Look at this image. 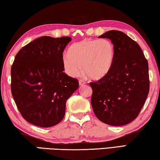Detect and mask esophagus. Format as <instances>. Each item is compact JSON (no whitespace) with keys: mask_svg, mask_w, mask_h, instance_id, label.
Returning <instances> with one entry per match:
<instances>
[{"mask_svg":"<svg viewBox=\"0 0 160 160\" xmlns=\"http://www.w3.org/2000/svg\"><path fill=\"white\" fill-rule=\"evenodd\" d=\"M78 83H79V85L80 86H83V85H84L85 83H86V82H84V81L82 80V79H80L79 81H78Z\"/></svg>","mask_w":160,"mask_h":160,"instance_id":"esophagus-1","label":"esophagus"}]
</instances>
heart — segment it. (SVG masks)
<instances>
[{
	"label": "heart",
	"instance_id": "b5f03b06",
	"mask_svg": "<svg viewBox=\"0 0 160 160\" xmlns=\"http://www.w3.org/2000/svg\"><path fill=\"white\" fill-rule=\"evenodd\" d=\"M115 47L107 39H83L73 44L69 52L62 56V64L68 75L76 77L82 71L93 80H98L108 74L113 64Z\"/></svg>",
	"mask_w": 160,
	"mask_h": 160
}]
</instances>
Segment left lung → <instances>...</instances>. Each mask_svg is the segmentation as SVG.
<instances>
[{
  "instance_id": "8db88e82",
  "label": "left lung",
  "mask_w": 160,
  "mask_h": 160,
  "mask_svg": "<svg viewBox=\"0 0 160 160\" xmlns=\"http://www.w3.org/2000/svg\"><path fill=\"white\" fill-rule=\"evenodd\" d=\"M115 47L113 64L108 74L90 83L91 106L101 122L121 126L138 117L150 89L148 62L137 42L121 31L110 30L99 36Z\"/></svg>"
}]
</instances>
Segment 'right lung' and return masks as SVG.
<instances>
[{"label":"right lung","mask_w":160,"mask_h":160,"mask_svg":"<svg viewBox=\"0 0 160 160\" xmlns=\"http://www.w3.org/2000/svg\"><path fill=\"white\" fill-rule=\"evenodd\" d=\"M69 37L42 36L20 49L11 67V92L23 118L42 128L54 126L65 115L66 102L78 82L64 72L63 52Z\"/></svg>","instance_id":"obj_1"}]
</instances>
